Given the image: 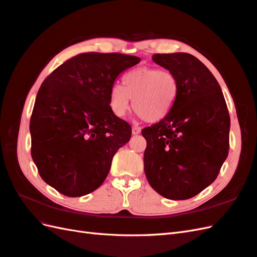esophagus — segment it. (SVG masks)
<instances>
[{
	"label": "esophagus",
	"mask_w": 257,
	"mask_h": 257,
	"mask_svg": "<svg viewBox=\"0 0 257 257\" xmlns=\"http://www.w3.org/2000/svg\"><path fill=\"white\" fill-rule=\"evenodd\" d=\"M141 133V128L139 126L133 127V135H139Z\"/></svg>",
	"instance_id": "1"
}]
</instances>
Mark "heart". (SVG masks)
Returning <instances> with one entry per match:
<instances>
[{
    "label": "heart",
    "instance_id": "heart-1",
    "mask_svg": "<svg viewBox=\"0 0 257 257\" xmlns=\"http://www.w3.org/2000/svg\"><path fill=\"white\" fill-rule=\"evenodd\" d=\"M180 91L175 73L158 68H137L123 76V86L114 84L109 107L116 116L128 111L130 100L137 115L147 122H159L170 114Z\"/></svg>",
    "mask_w": 257,
    "mask_h": 257
}]
</instances>
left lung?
Wrapping results in <instances>:
<instances>
[{
    "mask_svg": "<svg viewBox=\"0 0 257 257\" xmlns=\"http://www.w3.org/2000/svg\"><path fill=\"white\" fill-rule=\"evenodd\" d=\"M152 60L175 73L180 91L170 114L142 130L145 173L161 196L189 199L216 180L228 157V107L216 77L196 57L157 53Z\"/></svg>",
    "mask_w": 257,
    "mask_h": 257,
    "instance_id": "left-lung-1",
    "label": "left lung"
}]
</instances>
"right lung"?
<instances>
[{"mask_svg": "<svg viewBox=\"0 0 257 257\" xmlns=\"http://www.w3.org/2000/svg\"><path fill=\"white\" fill-rule=\"evenodd\" d=\"M141 59L122 53L85 52L47 76L31 117L32 158L41 178L69 197L97 189L131 126L109 107L116 77Z\"/></svg>", "mask_w": 257, "mask_h": 257, "instance_id": "obj_1", "label": "right lung"}]
</instances>
